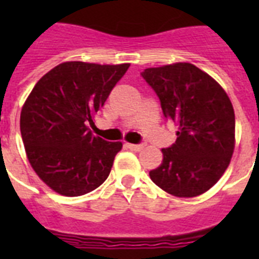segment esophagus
<instances>
[{"label": "esophagus", "instance_id": "34e87169", "mask_svg": "<svg viewBox=\"0 0 259 259\" xmlns=\"http://www.w3.org/2000/svg\"><path fill=\"white\" fill-rule=\"evenodd\" d=\"M126 146H127L130 150H134V152H140V150L144 148L142 145H137V144H126Z\"/></svg>", "mask_w": 259, "mask_h": 259}]
</instances>
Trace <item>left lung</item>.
<instances>
[{"mask_svg":"<svg viewBox=\"0 0 259 259\" xmlns=\"http://www.w3.org/2000/svg\"><path fill=\"white\" fill-rule=\"evenodd\" d=\"M142 78L160 98L164 117L177 126L176 142L161 149L150 170L154 184L177 197L207 192L223 176L235 148V114L223 87L191 63L146 68Z\"/></svg>","mask_w":259,"mask_h":259,"instance_id":"obj_1","label":"left lung"}]
</instances>
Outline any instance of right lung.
<instances>
[{"mask_svg": "<svg viewBox=\"0 0 259 259\" xmlns=\"http://www.w3.org/2000/svg\"><path fill=\"white\" fill-rule=\"evenodd\" d=\"M129 66L64 62L48 71L26 98L20 115L26 157L55 192L80 196L109 177L122 142L94 136L89 125Z\"/></svg>", "mask_w": 259, "mask_h": 259, "instance_id": "add662e5", "label": "right lung"}]
</instances>
